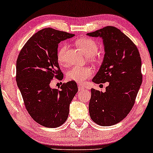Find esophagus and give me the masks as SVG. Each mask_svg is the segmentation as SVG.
I'll return each instance as SVG.
<instances>
[{"mask_svg": "<svg viewBox=\"0 0 153 153\" xmlns=\"http://www.w3.org/2000/svg\"><path fill=\"white\" fill-rule=\"evenodd\" d=\"M78 91H81L82 90H83L84 89V87H82V85H78Z\"/></svg>", "mask_w": 153, "mask_h": 153, "instance_id": "obj_1", "label": "esophagus"}]
</instances>
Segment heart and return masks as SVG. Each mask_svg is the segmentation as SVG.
Segmentation results:
<instances>
[{
	"mask_svg": "<svg viewBox=\"0 0 153 153\" xmlns=\"http://www.w3.org/2000/svg\"><path fill=\"white\" fill-rule=\"evenodd\" d=\"M77 47L80 49L84 54L88 57H94L97 53L99 47L94 40L88 38L79 39L75 42ZM66 45H63L57 51V60L59 64L63 65L65 62V53L67 51ZM94 74V70L89 67H73L67 73V79L70 81H74L78 84H83L88 78Z\"/></svg>",
	"mask_w": 153,
	"mask_h": 153,
	"instance_id": "obj_1",
	"label": "heart"
}]
</instances>
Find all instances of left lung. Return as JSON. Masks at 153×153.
I'll list each match as a JSON object with an SVG mask.
<instances>
[{"instance_id": "1", "label": "left lung", "mask_w": 153, "mask_h": 153, "mask_svg": "<svg viewBox=\"0 0 153 153\" xmlns=\"http://www.w3.org/2000/svg\"><path fill=\"white\" fill-rule=\"evenodd\" d=\"M87 35L102 39L105 52L92 81L109 82L105 92L91 88L89 114L99 125L111 126L125 118L134 106L143 81L141 57L136 45L114 26H106Z\"/></svg>"}]
</instances>
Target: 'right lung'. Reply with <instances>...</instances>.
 I'll list each match as a JSON object with an SVG mask.
<instances>
[{"label": "right lung", "instance_id": "1", "mask_svg": "<svg viewBox=\"0 0 153 153\" xmlns=\"http://www.w3.org/2000/svg\"><path fill=\"white\" fill-rule=\"evenodd\" d=\"M73 36L52 28L43 29L28 40L18 56L16 82L26 108L35 122L45 127L64 124L78 91L74 81L63 84L59 91L50 86L54 78H63L57 57L58 44Z\"/></svg>", "mask_w": 153, "mask_h": 153}]
</instances>
